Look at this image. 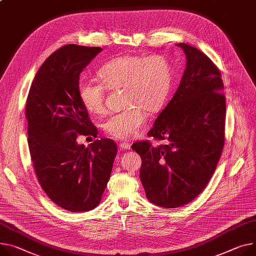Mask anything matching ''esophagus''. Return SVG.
<instances>
[{"mask_svg": "<svg viewBox=\"0 0 256 256\" xmlns=\"http://www.w3.org/2000/svg\"><path fill=\"white\" fill-rule=\"evenodd\" d=\"M130 148H131V144H128V142H121L120 144V148L122 150H130Z\"/></svg>", "mask_w": 256, "mask_h": 256, "instance_id": "34e87169", "label": "esophagus"}]
</instances>
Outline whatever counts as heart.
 <instances>
[{
  "label": "heart",
  "instance_id": "obj_1",
  "mask_svg": "<svg viewBox=\"0 0 256 256\" xmlns=\"http://www.w3.org/2000/svg\"><path fill=\"white\" fill-rule=\"evenodd\" d=\"M102 83L82 78L78 98L91 114L104 112L106 88L123 89L121 112L110 114L104 130L116 140H127L142 131L150 114L159 112L168 100L172 85V68L166 57L125 55L104 64L97 72Z\"/></svg>",
  "mask_w": 256,
  "mask_h": 256
}]
</instances>
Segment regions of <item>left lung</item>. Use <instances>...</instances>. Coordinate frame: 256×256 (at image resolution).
Returning <instances> with one entry per match:
<instances>
[{
    "mask_svg": "<svg viewBox=\"0 0 256 256\" xmlns=\"http://www.w3.org/2000/svg\"><path fill=\"white\" fill-rule=\"evenodd\" d=\"M186 56L180 84L148 136L137 142L140 180L148 200L164 208L186 205L206 188L224 146L226 97L222 74L196 48L178 44Z\"/></svg>",
    "mask_w": 256,
    "mask_h": 256,
    "instance_id": "8db88e82",
    "label": "left lung"
}]
</instances>
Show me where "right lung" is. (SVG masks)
<instances>
[{"label": "right lung", "instance_id": "right-lung-1", "mask_svg": "<svg viewBox=\"0 0 256 256\" xmlns=\"http://www.w3.org/2000/svg\"><path fill=\"white\" fill-rule=\"evenodd\" d=\"M102 51L74 44L57 49L38 68L28 95V142L38 182L56 205L70 212L89 211L100 203L118 152L108 138L87 148L76 142L78 135H97L78 84Z\"/></svg>", "mask_w": 256, "mask_h": 256}]
</instances>
